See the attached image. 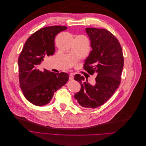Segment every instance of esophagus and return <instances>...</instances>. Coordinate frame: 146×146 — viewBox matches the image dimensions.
<instances>
[{
  "label": "esophagus",
  "instance_id": "34e87169",
  "mask_svg": "<svg viewBox=\"0 0 146 146\" xmlns=\"http://www.w3.org/2000/svg\"><path fill=\"white\" fill-rule=\"evenodd\" d=\"M74 79V74L72 73H71L69 74V80H72Z\"/></svg>",
  "mask_w": 146,
  "mask_h": 146
}]
</instances>
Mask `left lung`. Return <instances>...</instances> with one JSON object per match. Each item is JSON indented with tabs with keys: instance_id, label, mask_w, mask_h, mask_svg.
I'll return each instance as SVG.
<instances>
[{
	"instance_id": "left-lung-1",
	"label": "left lung",
	"mask_w": 146,
	"mask_h": 146,
	"mask_svg": "<svg viewBox=\"0 0 146 146\" xmlns=\"http://www.w3.org/2000/svg\"><path fill=\"white\" fill-rule=\"evenodd\" d=\"M92 50L86 59L84 69L90 75L96 73V84L92 86L80 74L74 80L81 84L80 91L74 98L85 108H96L106 103L121 83L123 66L122 47L115 36L106 29L87 28Z\"/></svg>"
}]
</instances>
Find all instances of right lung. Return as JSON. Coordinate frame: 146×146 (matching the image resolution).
Here are the masks:
<instances>
[{
	"label": "right lung",
	"instance_id": "right-lung-1",
	"mask_svg": "<svg viewBox=\"0 0 146 146\" xmlns=\"http://www.w3.org/2000/svg\"><path fill=\"white\" fill-rule=\"evenodd\" d=\"M66 29L65 26L54 25L37 31L27 39L19 54L20 87L26 99L34 105H47L54 93L68 81L69 75L65 72L54 73L38 69L45 56L54 54L55 36Z\"/></svg>",
	"mask_w": 146,
	"mask_h": 146
}]
</instances>
